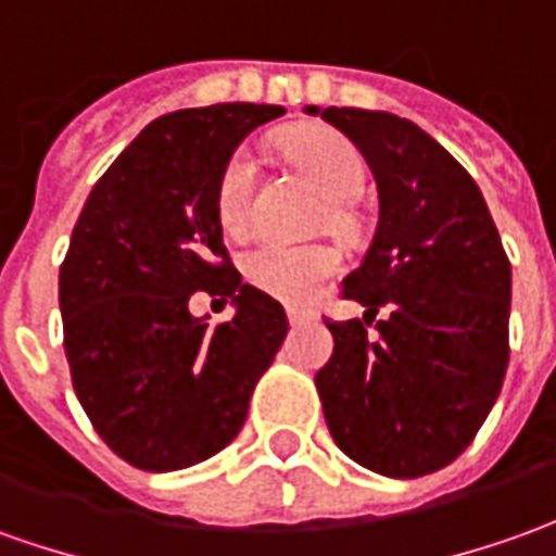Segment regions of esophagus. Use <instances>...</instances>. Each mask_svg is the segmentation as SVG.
Returning a JSON list of instances; mask_svg holds the SVG:
<instances>
[{"label": "esophagus", "mask_w": 556, "mask_h": 556, "mask_svg": "<svg viewBox=\"0 0 556 556\" xmlns=\"http://www.w3.org/2000/svg\"><path fill=\"white\" fill-rule=\"evenodd\" d=\"M286 316H289V323L292 326H301V323H307V319H313L316 313L307 307H286Z\"/></svg>", "instance_id": "esophagus-1"}]
</instances>
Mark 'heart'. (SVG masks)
<instances>
[{"label": "heart", "instance_id": "heart-1", "mask_svg": "<svg viewBox=\"0 0 556 556\" xmlns=\"http://www.w3.org/2000/svg\"><path fill=\"white\" fill-rule=\"evenodd\" d=\"M279 149L289 157L304 179L319 194L331 200V222L346 225L341 203H350L365 185V157L362 151L328 127H298L279 139ZM255 154L240 149L230 154L225 173L218 179V218L230 233H240L252 215V194H255ZM341 258L331 247H294L279 240H262L243 255V277L279 301H307L319 292V286L338 274Z\"/></svg>", "mask_w": 556, "mask_h": 556}]
</instances>
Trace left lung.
I'll return each mask as SVG.
<instances>
[{"mask_svg":"<svg viewBox=\"0 0 556 556\" xmlns=\"http://www.w3.org/2000/svg\"><path fill=\"white\" fill-rule=\"evenodd\" d=\"M338 127L377 182V228L343 279L362 319L326 323L316 374L328 432L358 466L420 478L453 463L496 405L508 368L511 264L484 194L414 121L307 105ZM388 316L367 331L376 309Z\"/></svg>","mask_w":556,"mask_h":556,"instance_id":"left-lung-1","label":"left lung"}]
</instances>
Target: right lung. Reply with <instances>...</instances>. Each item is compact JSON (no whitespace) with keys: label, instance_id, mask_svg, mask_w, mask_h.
<instances>
[{"label":"right lung","instance_id":"1","mask_svg":"<svg viewBox=\"0 0 556 556\" xmlns=\"http://www.w3.org/2000/svg\"><path fill=\"white\" fill-rule=\"evenodd\" d=\"M282 105L222 103L154 118L93 185L60 267L72 387L105 444L146 471L210 459L243 429L289 331L279 301L228 264L218 179ZM222 257V263H213ZM194 291L235 319L194 317Z\"/></svg>","mask_w":556,"mask_h":556}]
</instances>
